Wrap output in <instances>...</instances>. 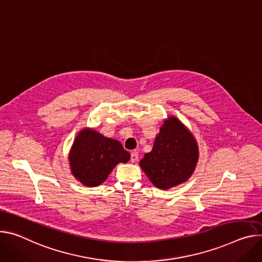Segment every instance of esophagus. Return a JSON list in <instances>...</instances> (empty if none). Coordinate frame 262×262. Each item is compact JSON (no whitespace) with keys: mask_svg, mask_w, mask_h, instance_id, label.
I'll return each mask as SVG.
<instances>
[{"mask_svg":"<svg viewBox=\"0 0 262 262\" xmlns=\"http://www.w3.org/2000/svg\"><path fill=\"white\" fill-rule=\"evenodd\" d=\"M138 158H139V156H138V152H137V151H133V152L130 154V161H132V163L137 162V161H138Z\"/></svg>","mask_w":262,"mask_h":262,"instance_id":"34e87169","label":"esophagus"}]
</instances>
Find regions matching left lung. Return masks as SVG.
<instances>
[{
    "label": "left lung",
    "instance_id": "left-lung-1",
    "mask_svg": "<svg viewBox=\"0 0 262 262\" xmlns=\"http://www.w3.org/2000/svg\"><path fill=\"white\" fill-rule=\"evenodd\" d=\"M198 158L194 138L177 118L171 117L161 127L152 150L140 161V166L156 187L168 189L189 179Z\"/></svg>",
    "mask_w": 262,
    "mask_h": 262
}]
</instances>
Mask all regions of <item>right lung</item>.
Segmentation results:
<instances>
[{
	"instance_id": "right-lung-1",
	"label": "right lung",
	"mask_w": 262,
	"mask_h": 262,
	"mask_svg": "<svg viewBox=\"0 0 262 262\" xmlns=\"http://www.w3.org/2000/svg\"><path fill=\"white\" fill-rule=\"evenodd\" d=\"M129 158V152L119 141L92 129H83L71 149L70 165L79 182L95 187L106 180L118 163H126Z\"/></svg>"
}]
</instances>
